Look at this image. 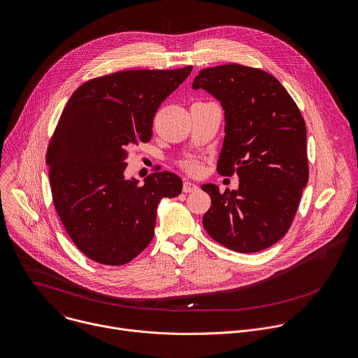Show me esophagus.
Wrapping results in <instances>:
<instances>
[{"instance_id": "1", "label": "esophagus", "mask_w": 358, "mask_h": 358, "mask_svg": "<svg viewBox=\"0 0 358 358\" xmlns=\"http://www.w3.org/2000/svg\"><path fill=\"white\" fill-rule=\"evenodd\" d=\"M196 189H198V185L194 184V182H191V181H185L184 185H182V191H184V192H194V191H196Z\"/></svg>"}]
</instances>
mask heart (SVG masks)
I'll use <instances>...</instances> for the list:
<instances>
[{"label": "heart", "mask_w": 358, "mask_h": 358, "mask_svg": "<svg viewBox=\"0 0 358 358\" xmlns=\"http://www.w3.org/2000/svg\"><path fill=\"white\" fill-rule=\"evenodd\" d=\"M184 169L189 174H199L202 171V166L198 162H187L184 163Z\"/></svg>", "instance_id": "obj_1"}]
</instances>
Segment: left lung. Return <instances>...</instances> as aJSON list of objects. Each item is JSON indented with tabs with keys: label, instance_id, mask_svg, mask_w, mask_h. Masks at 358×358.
I'll return each instance as SVG.
<instances>
[{
	"label": "left lung",
	"instance_id": "left-lung-1",
	"mask_svg": "<svg viewBox=\"0 0 358 358\" xmlns=\"http://www.w3.org/2000/svg\"><path fill=\"white\" fill-rule=\"evenodd\" d=\"M192 88L220 101L224 139L217 173L239 177V188L231 191L202 185L212 201L202 224L233 252L264 250L288 231L308 184L301 110L275 77L242 64L203 69Z\"/></svg>",
	"mask_w": 358,
	"mask_h": 358
}]
</instances>
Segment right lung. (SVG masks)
Segmentation results:
<instances>
[{
    "mask_svg": "<svg viewBox=\"0 0 358 358\" xmlns=\"http://www.w3.org/2000/svg\"><path fill=\"white\" fill-rule=\"evenodd\" d=\"M191 70L112 73L88 80L66 103L46 155L52 196L70 239L92 262H132L153 239L160 199L181 194L174 173L156 171L143 184L124 173L131 149L150 141L159 106Z\"/></svg>",
    "mask_w": 358,
    "mask_h": 358,
    "instance_id": "obj_1",
    "label": "right lung"
}]
</instances>
